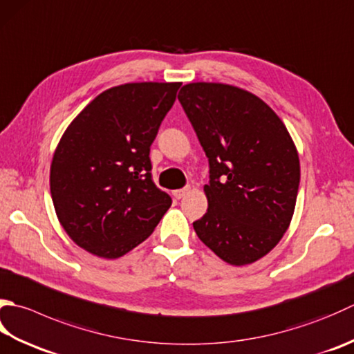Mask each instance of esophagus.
<instances>
[{"label":"esophagus","instance_id":"1","mask_svg":"<svg viewBox=\"0 0 354 354\" xmlns=\"http://www.w3.org/2000/svg\"><path fill=\"white\" fill-rule=\"evenodd\" d=\"M189 192H190V189H187V187H185V189H181V190H175V192H173V196H175L176 199H181V198H184Z\"/></svg>","mask_w":354,"mask_h":354}]
</instances>
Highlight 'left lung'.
Masks as SVG:
<instances>
[{"mask_svg":"<svg viewBox=\"0 0 354 354\" xmlns=\"http://www.w3.org/2000/svg\"><path fill=\"white\" fill-rule=\"evenodd\" d=\"M178 100L210 164L209 209L193 228L227 264H253L292 223L301 179L296 145L273 109L248 90L190 82Z\"/></svg>","mask_w":354,"mask_h":354,"instance_id":"left-lung-1","label":"left lung"}]
</instances>
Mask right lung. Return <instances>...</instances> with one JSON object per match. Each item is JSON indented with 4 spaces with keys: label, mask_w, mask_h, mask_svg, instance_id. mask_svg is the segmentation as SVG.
<instances>
[{
    "label": "right lung",
    "mask_w": 354,
    "mask_h": 354,
    "mask_svg": "<svg viewBox=\"0 0 354 354\" xmlns=\"http://www.w3.org/2000/svg\"><path fill=\"white\" fill-rule=\"evenodd\" d=\"M181 82L107 88L68 124L50 164L59 224L98 258H121L153 233L171 198L151 181L150 145Z\"/></svg>",
    "instance_id": "right-lung-1"
}]
</instances>
